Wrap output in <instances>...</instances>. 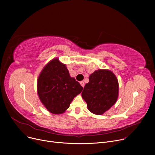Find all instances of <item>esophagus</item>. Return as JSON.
<instances>
[{
	"label": "esophagus",
	"mask_w": 155,
	"mask_h": 155,
	"mask_svg": "<svg viewBox=\"0 0 155 155\" xmlns=\"http://www.w3.org/2000/svg\"><path fill=\"white\" fill-rule=\"evenodd\" d=\"M80 85H82L83 87L85 86V84H84V82H83V81H82V82H80Z\"/></svg>",
	"instance_id": "obj_1"
}]
</instances>
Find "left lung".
Returning <instances> with one entry per match:
<instances>
[{
    "mask_svg": "<svg viewBox=\"0 0 155 155\" xmlns=\"http://www.w3.org/2000/svg\"><path fill=\"white\" fill-rule=\"evenodd\" d=\"M119 96L118 80L112 71L99 69L89 76L82 97L89 111L102 115L114 105Z\"/></svg>",
    "mask_w": 155,
    "mask_h": 155,
    "instance_id": "1",
    "label": "left lung"
}]
</instances>
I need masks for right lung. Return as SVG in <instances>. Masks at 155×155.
Wrapping results in <instances>:
<instances>
[{
  "label": "right lung",
  "instance_id": "obj_1",
  "mask_svg": "<svg viewBox=\"0 0 155 155\" xmlns=\"http://www.w3.org/2000/svg\"><path fill=\"white\" fill-rule=\"evenodd\" d=\"M83 87L70 76L66 64L58 58L49 61L41 71L37 82L40 101L50 113L61 114L70 107Z\"/></svg>",
  "mask_w": 155,
  "mask_h": 155
}]
</instances>
